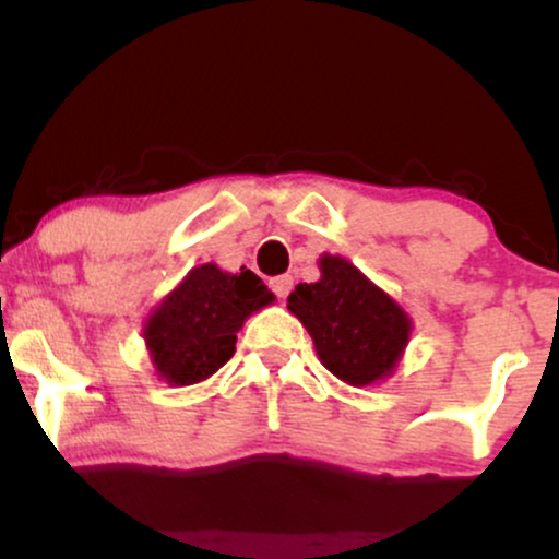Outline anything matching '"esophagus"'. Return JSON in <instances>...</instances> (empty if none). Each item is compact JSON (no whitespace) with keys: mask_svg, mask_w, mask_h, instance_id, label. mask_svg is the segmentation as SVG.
Listing matches in <instances>:
<instances>
[{"mask_svg":"<svg viewBox=\"0 0 559 559\" xmlns=\"http://www.w3.org/2000/svg\"><path fill=\"white\" fill-rule=\"evenodd\" d=\"M271 286H273L275 297H278V299H286V297H288V292H292L294 281H292V275H278V278H273V281H271Z\"/></svg>","mask_w":559,"mask_h":559,"instance_id":"esophagus-1","label":"esophagus"}]
</instances>
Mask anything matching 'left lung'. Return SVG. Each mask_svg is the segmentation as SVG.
I'll list each match as a JSON object with an SVG mask.
<instances>
[{"label":"left lung","mask_w":559,"mask_h":559,"mask_svg":"<svg viewBox=\"0 0 559 559\" xmlns=\"http://www.w3.org/2000/svg\"><path fill=\"white\" fill-rule=\"evenodd\" d=\"M320 281L288 294V310L310 331L320 362L349 386L394 373L413 320L373 281L338 254L318 260Z\"/></svg>","instance_id":"left-lung-1"}]
</instances>
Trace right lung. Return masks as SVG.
<instances>
[{
	"label": "right lung",
	"instance_id": "obj_1",
	"mask_svg": "<svg viewBox=\"0 0 559 559\" xmlns=\"http://www.w3.org/2000/svg\"><path fill=\"white\" fill-rule=\"evenodd\" d=\"M275 297L247 267H191L189 275L159 301L144 325V342L157 376L170 386H191L223 368L236 352V333L252 312Z\"/></svg>",
	"mask_w": 559,
	"mask_h": 559
}]
</instances>
